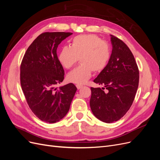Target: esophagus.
I'll use <instances>...</instances> for the list:
<instances>
[{"mask_svg": "<svg viewBox=\"0 0 160 160\" xmlns=\"http://www.w3.org/2000/svg\"><path fill=\"white\" fill-rule=\"evenodd\" d=\"M76 87H77V89H80L81 88H82V85H76Z\"/></svg>", "mask_w": 160, "mask_h": 160, "instance_id": "obj_1", "label": "esophagus"}]
</instances>
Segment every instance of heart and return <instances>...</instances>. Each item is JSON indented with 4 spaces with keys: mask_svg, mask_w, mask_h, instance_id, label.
<instances>
[{
    "mask_svg": "<svg viewBox=\"0 0 160 160\" xmlns=\"http://www.w3.org/2000/svg\"><path fill=\"white\" fill-rule=\"evenodd\" d=\"M111 57L109 44L95 35H81L72 40L71 46H63L58 55V60L65 69H69L79 60L81 63L67 75L71 83H86L92 72H100L107 66Z\"/></svg>",
    "mask_w": 160,
    "mask_h": 160,
    "instance_id": "heart-1",
    "label": "heart"
}]
</instances>
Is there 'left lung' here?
<instances>
[{"mask_svg":"<svg viewBox=\"0 0 160 160\" xmlns=\"http://www.w3.org/2000/svg\"><path fill=\"white\" fill-rule=\"evenodd\" d=\"M112 52L105 68L93 82L104 88H91L90 108L95 117L105 123L117 122L132 106L139 85V69L129 47L111 35ZM106 88L107 91L104 92Z\"/></svg>","mask_w":160,"mask_h":160,"instance_id":"8db88e82","label":"left lung"}]
</instances>
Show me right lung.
I'll use <instances>...</instances> for the list:
<instances>
[{
	"label": "right lung",
	"instance_id": "obj_1",
	"mask_svg": "<svg viewBox=\"0 0 160 160\" xmlns=\"http://www.w3.org/2000/svg\"><path fill=\"white\" fill-rule=\"evenodd\" d=\"M72 32H43L28 47L21 65V85L27 102L42 122L54 123L68 112L77 91L69 83L58 89L65 72L58 60L57 49Z\"/></svg>",
	"mask_w": 160,
	"mask_h": 160
}]
</instances>
